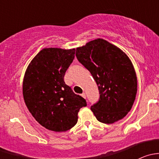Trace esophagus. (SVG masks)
I'll list each match as a JSON object with an SVG mask.
<instances>
[{
	"instance_id": "esophagus-1",
	"label": "esophagus",
	"mask_w": 159,
	"mask_h": 159,
	"mask_svg": "<svg viewBox=\"0 0 159 159\" xmlns=\"http://www.w3.org/2000/svg\"><path fill=\"white\" fill-rule=\"evenodd\" d=\"M81 96H82V97L84 98H86V94H85V93H82V94H81Z\"/></svg>"
}]
</instances>
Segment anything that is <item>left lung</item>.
Returning a JSON list of instances; mask_svg holds the SVG:
<instances>
[{"label": "left lung", "instance_id": "8db88e82", "mask_svg": "<svg viewBox=\"0 0 159 159\" xmlns=\"http://www.w3.org/2000/svg\"><path fill=\"white\" fill-rule=\"evenodd\" d=\"M76 57L91 72L100 98L91 110L105 124L122 119L131 110L137 93V77L127 54L108 41L97 38L76 48Z\"/></svg>", "mask_w": 159, "mask_h": 159}]
</instances>
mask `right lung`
Instances as JSON below:
<instances>
[{"instance_id": "right-lung-1", "label": "right lung", "mask_w": 159, "mask_h": 159, "mask_svg": "<svg viewBox=\"0 0 159 159\" xmlns=\"http://www.w3.org/2000/svg\"><path fill=\"white\" fill-rule=\"evenodd\" d=\"M75 58V49L47 48L28 65L23 80V96L32 116L51 131H66L78 122L85 99L75 94L64 81Z\"/></svg>"}]
</instances>
